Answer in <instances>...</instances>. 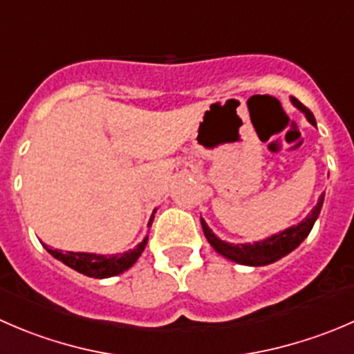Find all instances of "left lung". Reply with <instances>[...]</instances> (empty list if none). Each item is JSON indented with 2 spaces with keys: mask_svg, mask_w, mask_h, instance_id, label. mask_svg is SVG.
<instances>
[{
  "mask_svg": "<svg viewBox=\"0 0 354 354\" xmlns=\"http://www.w3.org/2000/svg\"><path fill=\"white\" fill-rule=\"evenodd\" d=\"M290 102L294 104V107L299 109L301 112H304L308 121L313 126H317V121H315V115L311 114L310 109L304 107L297 98L290 97ZM324 197L322 194L320 198H318L317 205L311 209L310 214L303 219L297 225L290 226V228L283 230V232L275 233V235L268 236V239L259 240V242L254 243H228L225 240L218 239V236L212 233V230L209 228L207 223L201 218L202 230H204V235L207 239V242L214 247V250L221 256H225L226 259L235 261L239 264H247V266H266L270 263H275L280 257L287 256L289 252H292L308 235H310L311 228H313L315 221H317L318 214L322 211V205H324Z\"/></svg>",
  "mask_w": 354,
  "mask_h": 354,
  "instance_id": "1",
  "label": "left lung"
}]
</instances>
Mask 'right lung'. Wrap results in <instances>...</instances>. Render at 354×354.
<instances>
[{"label":"right lung","instance_id":"obj_1","mask_svg":"<svg viewBox=\"0 0 354 354\" xmlns=\"http://www.w3.org/2000/svg\"><path fill=\"white\" fill-rule=\"evenodd\" d=\"M156 211L157 209H153L152 216H150L149 226L152 225ZM147 240H149V236H145L135 249L122 254H112V256H104V254L93 252H62V250L50 249L48 245H44V249L51 256L57 257L58 261L67 264L68 268L75 270V272L82 273V275L91 277V279H109V277H115L131 268L133 264L136 263V259L142 256L143 249L147 245Z\"/></svg>","mask_w":354,"mask_h":354}]
</instances>
